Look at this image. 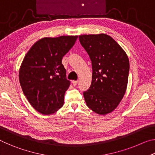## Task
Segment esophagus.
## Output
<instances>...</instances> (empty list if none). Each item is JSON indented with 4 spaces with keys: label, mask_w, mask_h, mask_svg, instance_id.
I'll return each mask as SVG.
<instances>
[{
    "label": "esophagus",
    "mask_w": 155,
    "mask_h": 155,
    "mask_svg": "<svg viewBox=\"0 0 155 155\" xmlns=\"http://www.w3.org/2000/svg\"><path fill=\"white\" fill-rule=\"evenodd\" d=\"M72 83L73 84V85L76 86V85H77V83H78V81H72Z\"/></svg>",
    "instance_id": "esophagus-1"
}]
</instances>
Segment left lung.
Instances as JSON below:
<instances>
[{"label":"left lung","mask_w":155,"mask_h":155,"mask_svg":"<svg viewBox=\"0 0 155 155\" xmlns=\"http://www.w3.org/2000/svg\"><path fill=\"white\" fill-rule=\"evenodd\" d=\"M80 43L92 67L91 83L83 96L87 106L105 115L116 108L127 90L129 61L121 46L106 34L83 35Z\"/></svg>","instance_id":"1"}]
</instances>
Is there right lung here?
<instances>
[{
    "mask_svg": "<svg viewBox=\"0 0 155 155\" xmlns=\"http://www.w3.org/2000/svg\"><path fill=\"white\" fill-rule=\"evenodd\" d=\"M77 36L44 38L26 54L19 71L20 83L28 101L44 115L54 114L64 105L70 82L61 61L74 46Z\"/></svg>",
    "mask_w": 155,
    "mask_h": 155,
    "instance_id": "add662e5",
    "label": "right lung"
}]
</instances>
